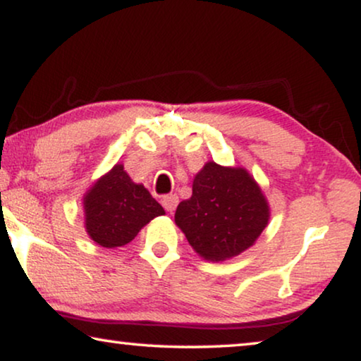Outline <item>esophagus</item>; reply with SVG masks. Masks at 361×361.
Wrapping results in <instances>:
<instances>
[{
	"label": "esophagus",
	"mask_w": 361,
	"mask_h": 361,
	"mask_svg": "<svg viewBox=\"0 0 361 361\" xmlns=\"http://www.w3.org/2000/svg\"><path fill=\"white\" fill-rule=\"evenodd\" d=\"M162 204H164L165 211L173 212L175 209H176V206H178V196H176V195H166L162 199Z\"/></svg>",
	"instance_id": "34e87169"
}]
</instances>
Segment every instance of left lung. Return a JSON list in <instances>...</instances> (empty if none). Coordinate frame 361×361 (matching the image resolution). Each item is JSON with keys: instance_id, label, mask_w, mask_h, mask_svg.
<instances>
[{"instance_id": "left-lung-1", "label": "left lung", "mask_w": 361, "mask_h": 361, "mask_svg": "<svg viewBox=\"0 0 361 361\" xmlns=\"http://www.w3.org/2000/svg\"><path fill=\"white\" fill-rule=\"evenodd\" d=\"M271 217L266 196L241 166L207 162L192 181V196L181 201L175 224L204 259L219 262L255 245Z\"/></svg>"}]
</instances>
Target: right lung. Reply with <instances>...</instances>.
I'll return each mask as SVG.
<instances>
[{
    "label": "right lung",
    "mask_w": 361,
    "mask_h": 361,
    "mask_svg": "<svg viewBox=\"0 0 361 361\" xmlns=\"http://www.w3.org/2000/svg\"><path fill=\"white\" fill-rule=\"evenodd\" d=\"M165 211L142 185L116 164L84 195L85 232L104 248L125 246Z\"/></svg>",
    "instance_id": "right-lung-1"
}]
</instances>
